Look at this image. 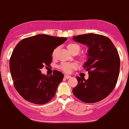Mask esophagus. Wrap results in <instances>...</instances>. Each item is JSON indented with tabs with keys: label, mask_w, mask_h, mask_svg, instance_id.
Listing matches in <instances>:
<instances>
[{
	"label": "esophagus",
	"mask_w": 129,
	"mask_h": 129,
	"mask_svg": "<svg viewBox=\"0 0 129 129\" xmlns=\"http://www.w3.org/2000/svg\"><path fill=\"white\" fill-rule=\"evenodd\" d=\"M64 78H66V79H69V78H71V76L68 75H64Z\"/></svg>",
	"instance_id": "34e87169"
}]
</instances>
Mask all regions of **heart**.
<instances>
[{
	"label": "heart",
	"mask_w": 129,
	"mask_h": 129,
	"mask_svg": "<svg viewBox=\"0 0 129 129\" xmlns=\"http://www.w3.org/2000/svg\"><path fill=\"white\" fill-rule=\"evenodd\" d=\"M67 49L70 52L73 53L74 52H78L80 50V46L78 45L77 43H69V44L67 45ZM57 49H55L52 52V57H55V53H56ZM59 68L61 70H62L64 72L69 73L71 72L72 70L73 69L75 68V65L73 64V63H63L60 65L59 67Z\"/></svg>",
	"instance_id": "b5f03b06"
}]
</instances>
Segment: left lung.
Listing matches in <instances>:
<instances>
[{"instance_id": "1", "label": "left lung", "mask_w": 129, "mask_h": 129, "mask_svg": "<svg viewBox=\"0 0 129 129\" xmlns=\"http://www.w3.org/2000/svg\"><path fill=\"white\" fill-rule=\"evenodd\" d=\"M73 40L88 47V60L84 69L88 79L77 77L78 85L72 89L80 101L94 103L101 101L113 91L120 70V57L117 49L109 38L94 33L74 36Z\"/></svg>"}]
</instances>
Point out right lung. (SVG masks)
<instances>
[{
	"instance_id": "right-lung-1",
	"label": "right lung",
	"mask_w": 129,
	"mask_h": 129,
	"mask_svg": "<svg viewBox=\"0 0 129 129\" xmlns=\"http://www.w3.org/2000/svg\"><path fill=\"white\" fill-rule=\"evenodd\" d=\"M67 38L38 35L23 39L17 44L10 59V70L16 90L23 98L36 104H43L53 98L63 74L55 70L49 76L41 69L50 66L52 54Z\"/></svg>"
}]
</instances>
